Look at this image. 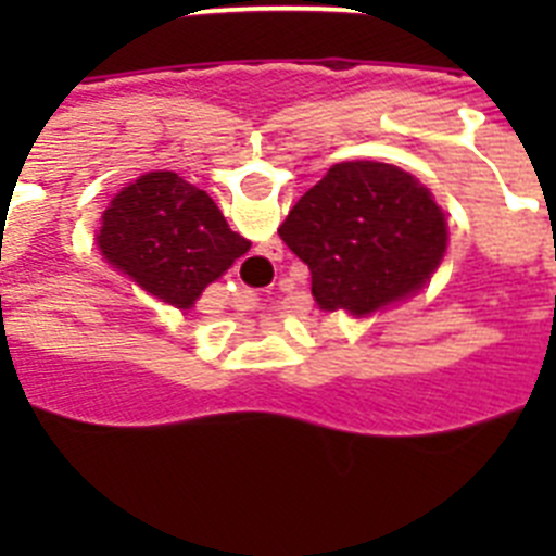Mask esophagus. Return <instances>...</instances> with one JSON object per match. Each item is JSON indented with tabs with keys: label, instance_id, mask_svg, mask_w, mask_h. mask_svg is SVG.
<instances>
[{
	"label": "esophagus",
	"instance_id": "esophagus-1",
	"mask_svg": "<svg viewBox=\"0 0 556 556\" xmlns=\"http://www.w3.org/2000/svg\"><path fill=\"white\" fill-rule=\"evenodd\" d=\"M269 258H281V244H269Z\"/></svg>",
	"mask_w": 556,
	"mask_h": 556
}]
</instances>
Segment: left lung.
<instances>
[{
    "mask_svg": "<svg viewBox=\"0 0 556 556\" xmlns=\"http://www.w3.org/2000/svg\"><path fill=\"white\" fill-rule=\"evenodd\" d=\"M278 236L308 264L317 306L353 317L420 292L448 248L431 191L378 161L333 164L294 203Z\"/></svg>",
    "mask_w": 556,
    "mask_h": 556,
    "instance_id": "obj_1",
    "label": "left lung"
}]
</instances>
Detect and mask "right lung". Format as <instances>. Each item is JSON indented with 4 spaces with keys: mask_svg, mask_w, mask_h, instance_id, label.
<instances>
[{
    "mask_svg": "<svg viewBox=\"0 0 556 556\" xmlns=\"http://www.w3.org/2000/svg\"><path fill=\"white\" fill-rule=\"evenodd\" d=\"M97 244L108 264L175 308L194 306L250 250L217 203L175 172H147L125 186L102 214Z\"/></svg>",
    "mask_w": 556,
    "mask_h": 556,
    "instance_id": "1",
    "label": "right lung"
}]
</instances>
